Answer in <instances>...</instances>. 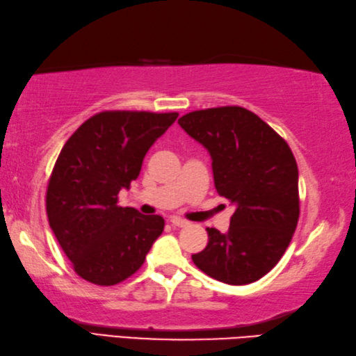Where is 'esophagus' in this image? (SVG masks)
<instances>
[{
  "mask_svg": "<svg viewBox=\"0 0 356 356\" xmlns=\"http://www.w3.org/2000/svg\"><path fill=\"white\" fill-rule=\"evenodd\" d=\"M170 224L173 227H186V225H188V222H187L186 219H181V218H177V216H172L170 218Z\"/></svg>",
  "mask_w": 356,
  "mask_h": 356,
  "instance_id": "esophagus-1",
  "label": "esophagus"
}]
</instances>
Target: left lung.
Returning a JSON list of instances; mask_svg holds the SVG:
<instances>
[{
    "instance_id": "obj_1",
    "label": "left lung",
    "mask_w": 356,
    "mask_h": 356,
    "mask_svg": "<svg viewBox=\"0 0 356 356\" xmlns=\"http://www.w3.org/2000/svg\"><path fill=\"white\" fill-rule=\"evenodd\" d=\"M178 123L207 149L216 191L236 207L227 233L205 228L209 243L193 264L228 285L259 280L285 254L298 222L294 155L271 126L241 106L201 109Z\"/></svg>"
}]
</instances>
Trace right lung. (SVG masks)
<instances>
[{
    "label": "right lung",
    "mask_w": 356,
    "mask_h": 356,
    "mask_svg": "<svg viewBox=\"0 0 356 356\" xmlns=\"http://www.w3.org/2000/svg\"><path fill=\"white\" fill-rule=\"evenodd\" d=\"M178 113L104 111L62 147L47 187V216L74 271L94 285L120 283L143 265L164 230L158 215L117 205L149 149Z\"/></svg>",
    "instance_id": "1"
}]
</instances>
